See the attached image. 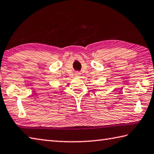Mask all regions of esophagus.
Listing matches in <instances>:
<instances>
[{"label":"esophagus","instance_id":"1","mask_svg":"<svg viewBox=\"0 0 154 154\" xmlns=\"http://www.w3.org/2000/svg\"><path fill=\"white\" fill-rule=\"evenodd\" d=\"M79 75H80V73H79V72H78V73H77V76H79Z\"/></svg>","mask_w":154,"mask_h":154}]
</instances>
